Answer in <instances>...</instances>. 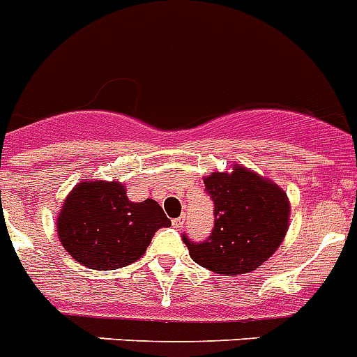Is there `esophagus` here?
Masks as SVG:
<instances>
[{"instance_id":"1","label":"esophagus","mask_w":357,"mask_h":357,"mask_svg":"<svg viewBox=\"0 0 357 357\" xmlns=\"http://www.w3.org/2000/svg\"><path fill=\"white\" fill-rule=\"evenodd\" d=\"M184 216H178V218H173L172 220V225L173 227H182V225H184Z\"/></svg>"}]
</instances>
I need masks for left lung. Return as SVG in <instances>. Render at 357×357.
Segmentation results:
<instances>
[{
    "mask_svg": "<svg viewBox=\"0 0 357 357\" xmlns=\"http://www.w3.org/2000/svg\"><path fill=\"white\" fill-rule=\"evenodd\" d=\"M215 204V225L208 238L182 234L190 257L213 273L233 276L258 269L280 248L289 225L287 195L248 167L204 178Z\"/></svg>",
    "mask_w": 357,
    "mask_h": 357,
    "instance_id": "1",
    "label": "left lung"
}]
</instances>
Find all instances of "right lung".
Segmentation results:
<instances>
[{
  "label": "right lung",
  "instance_id": "1",
  "mask_svg": "<svg viewBox=\"0 0 357 357\" xmlns=\"http://www.w3.org/2000/svg\"><path fill=\"white\" fill-rule=\"evenodd\" d=\"M172 225L155 200L130 202L119 182H81L63 204V248L88 269H121L142 257L160 227Z\"/></svg>",
  "mask_w": 357,
  "mask_h": 357
}]
</instances>
